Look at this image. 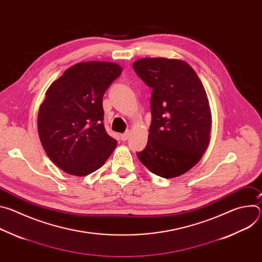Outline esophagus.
I'll return each mask as SVG.
<instances>
[{"instance_id": "1", "label": "esophagus", "mask_w": 262, "mask_h": 262, "mask_svg": "<svg viewBox=\"0 0 262 262\" xmlns=\"http://www.w3.org/2000/svg\"><path fill=\"white\" fill-rule=\"evenodd\" d=\"M129 135H130V133H129V132H126V133H124V134H121V135H120V138H121L122 141H126V140L129 138Z\"/></svg>"}]
</instances>
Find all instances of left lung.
I'll return each mask as SVG.
<instances>
[{"instance_id":"left-lung-1","label":"left lung","mask_w":262,"mask_h":262,"mask_svg":"<svg viewBox=\"0 0 262 262\" xmlns=\"http://www.w3.org/2000/svg\"><path fill=\"white\" fill-rule=\"evenodd\" d=\"M133 67L152 88V121L138 159L158 176L178 177L201 160L210 141L211 111L204 86L183 60L143 58Z\"/></svg>"}]
</instances>
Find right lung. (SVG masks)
Segmentation results:
<instances>
[{"label": "right lung", "mask_w": 262, "mask_h": 262, "mask_svg": "<svg viewBox=\"0 0 262 262\" xmlns=\"http://www.w3.org/2000/svg\"><path fill=\"white\" fill-rule=\"evenodd\" d=\"M121 72L113 62H80L48 88L37 128L46 154L65 173H93L116 148L103 126L102 96Z\"/></svg>", "instance_id": "1"}]
</instances>
